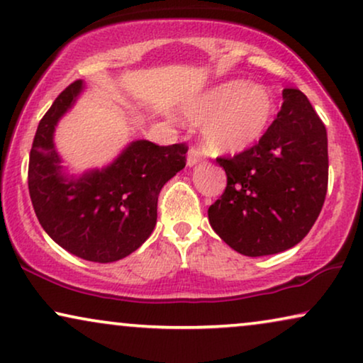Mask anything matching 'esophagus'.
Here are the masks:
<instances>
[{"label":"esophagus","mask_w":363,"mask_h":363,"mask_svg":"<svg viewBox=\"0 0 363 363\" xmlns=\"http://www.w3.org/2000/svg\"><path fill=\"white\" fill-rule=\"evenodd\" d=\"M201 158H203V152H201V148H198V147H191L190 150H188V155H186V163L190 167H193V165H196L198 162H201Z\"/></svg>","instance_id":"obj_1"}]
</instances>
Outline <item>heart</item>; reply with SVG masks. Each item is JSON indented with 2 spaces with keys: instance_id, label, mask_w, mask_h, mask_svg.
Listing matches in <instances>:
<instances>
[{
  "instance_id": "obj_1",
  "label": "heart",
  "mask_w": 363,
  "mask_h": 363,
  "mask_svg": "<svg viewBox=\"0 0 363 363\" xmlns=\"http://www.w3.org/2000/svg\"><path fill=\"white\" fill-rule=\"evenodd\" d=\"M185 113L191 123L203 125L208 152L220 155L259 142L271 127L276 104L264 87L230 81L188 104Z\"/></svg>"
}]
</instances>
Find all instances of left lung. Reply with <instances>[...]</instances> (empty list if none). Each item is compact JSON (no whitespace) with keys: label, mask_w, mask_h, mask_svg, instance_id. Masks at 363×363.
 Here are the masks:
<instances>
[{"label":"left lung","mask_w":363,"mask_h":363,"mask_svg":"<svg viewBox=\"0 0 363 363\" xmlns=\"http://www.w3.org/2000/svg\"><path fill=\"white\" fill-rule=\"evenodd\" d=\"M281 111L256 145L218 157L223 195L208 208L216 235L245 256L286 251L304 240L325 201L327 132L299 89L282 91Z\"/></svg>","instance_id":"1"}]
</instances>
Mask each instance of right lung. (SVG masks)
Returning a JSON list of instances; mask_svg holds the SVG:
<instances>
[{
    "label": "right lung",
    "instance_id": "right-lung-1",
    "mask_svg": "<svg viewBox=\"0 0 363 363\" xmlns=\"http://www.w3.org/2000/svg\"><path fill=\"white\" fill-rule=\"evenodd\" d=\"M81 87L82 81L69 84L39 122L29 153V196L44 231L59 246L86 261L112 262L152 235L158 195L186 165L188 145L137 140L111 167L69 180L61 175L52 133Z\"/></svg>",
    "mask_w": 363,
    "mask_h": 363
}]
</instances>
